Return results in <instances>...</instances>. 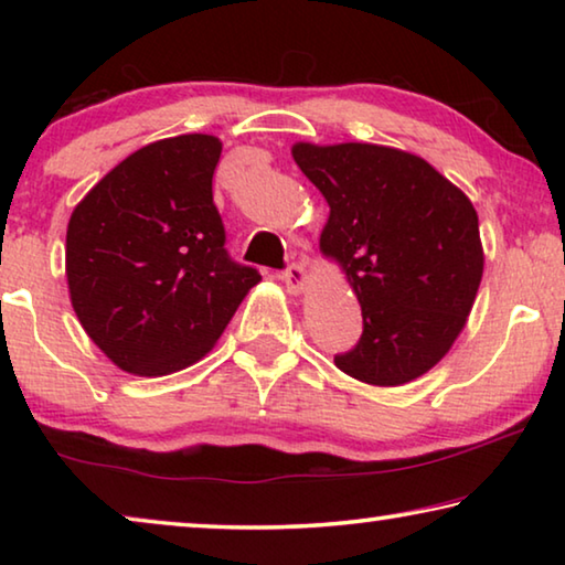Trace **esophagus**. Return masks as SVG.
<instances>
[{
  "label": "esophagus",
  "instance_id": "34e87169",
  "mask_svg": "<svg viewBox=\"0 0 565 565\" xmlns=\"http://www.w3.org/2000/svg\"><path fill=\"white\" fill-rule=\"evenodd\" d=\"M281 281L286 284V289H289L291 294H299L306 289V284H309V276H306V269L299 262H291L281 271Z\"/></svg>",
  "mask_w": 565,
  "mask_h": 565
}]
</instances>
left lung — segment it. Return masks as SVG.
<instances>
[{"label":"left lung","mask_w":565,"mask_h":565,"mask_svg":"<svg viewBox=\"0 0 565 565\" xmlns=\"http://www.w3.org/2000/svg\"><path fill=\"white\" fill-rule=\"evenodd\" d=\"M291 154L331 206L321 252L343 266L361 303V339L333 361L374 386L424 376L466 327L481 284L473 204L408 151L301 141Z\"/></svg>","instance_id":"obj_1"}]
</instances>
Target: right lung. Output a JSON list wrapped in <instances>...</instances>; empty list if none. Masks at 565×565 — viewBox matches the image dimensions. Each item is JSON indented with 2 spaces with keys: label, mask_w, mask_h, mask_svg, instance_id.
<instances>
[{
  "label": "right lung",
  "mask_w": 565,
  "mask_h": 565,
  "mask_svg": "<svg viewBox=\"0 0 565 565\" xmlns=\"http://www.w3.org/2000/svg\"><path fill=\"white\" fill-rule=\"evenodd\" d=\"M222 141L181 134L141 147L76 204L66 281L89 339L137 376L199 361L259 284L234 262L212 194Z\"/></svg>",
  "instance_id": "obj_1"
}]
</instances>
